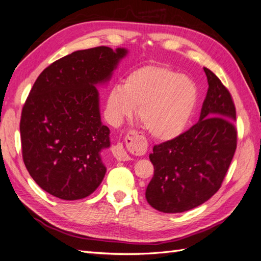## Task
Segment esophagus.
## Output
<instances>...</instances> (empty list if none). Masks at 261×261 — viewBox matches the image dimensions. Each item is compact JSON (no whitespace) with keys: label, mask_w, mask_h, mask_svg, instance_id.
Wrapping results in <instances>:
<instances>
[{"label":"esophagus","mask_w":261,"mask_h":261,"mask_svg":"<svg viewBox=\"0 0 261 261\" xmlns=\"http://www.w3.org/2000/svg\"><path fill=\"white\" fill-rule=\"evenodd\" d=\"M126 145H127V148L132 150V152L138 153L141 152V150L146 148V142L144 141V138L140 133L132 130L126 136ZM112 152H113V155L115 156V159L117 161L130 160L128 153H127L126 148L121 143H117L116 145H114L112 148Z\"/></svg>","instance_id":"34e87169"}]
</instances>
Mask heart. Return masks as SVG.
Here are the masks:
<instances>
[{"mask_svg": "<svg viewBox=\"0 0 261 261\" xmlns=\"http://www.w3.org/2000/svg\"><path fill=\"white\" fill-rule=\"evenodd\" d=\"M199 101L194 82L165 66L132 71L124 85L107 96L109 120L117 125L137 109V117L153 138L171 141L187 128Z\"/></svg>", "mask_w": 261, "mask_h": 261, "instance_id": "obj_1", "label": "heart"}]
</instances>
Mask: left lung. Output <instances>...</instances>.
Returning a JSON list of instances; mask_svg holds the SVG:
<instances>
[{"label":"left lung","mask_w":261,"mask_h":261,"mask_svg":"<svg viewBox=\"0 0 261 261\" xmlns=\"http://www.w3.org/2000/svg\"><path fill=\"white\" fill-rule=\"evenodd\" d=\"M209 89L198 123L153 147L154 175L146 200L164 213H179L204 203L221 188L237 148L236 107L229 90L203 68Z\"/></svg>","instance_id":"obj_1"}]
</instances>
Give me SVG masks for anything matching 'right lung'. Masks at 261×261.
I'll list each match as a JSON object with an SVG mask.
<instances>
[{"label": "right lung", "instance_id": "add662e5", "mask_svg": "<svg viewBox=\"0 0 261 261\" xmlns=\"http://www.w3.org/2000/svg\"><path fill=\"white\" fill-rule=\"evenodd\" d=\"M126 54L103 45L74 51L40 73L23 105V162L39 187L56 198L84 199L105 176L101 152L111 141L96 85L111 79Z\"/></svg>", "mask_w": 261, "mask_h": 261}]
</instances>
